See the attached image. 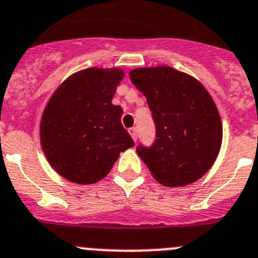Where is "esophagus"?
<instances>
[{
    "label": "esophagus",
    "mask_w": 258,
    "mask_h": 258,
    "mask_svg": "<svg viewBox=\"0 0 258 258\" xmlns=\"http://www.w3.org/2000/svg\"><path fill=\"white\" fill-rule=\"evenodd\" d=\"M129 133H131L132 138H133L134 141H137V138H138V131H137V127H131V129H129Z\"/></svg>",
    "instance_id": "obj_1"
}]
</instances>
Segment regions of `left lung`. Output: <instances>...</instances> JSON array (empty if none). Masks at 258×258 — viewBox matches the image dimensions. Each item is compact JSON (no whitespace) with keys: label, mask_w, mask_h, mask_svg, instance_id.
Listing matches in <instances>:
<instances>
[{"label":"left lung","mask_w":258,"mask_h":258,"mask_svg":"<svg viewBox=\"0 0 258 258\" xmlns=\"http://www.w3.org/2000/svg\"><path fill=\"white\" fill-rule=\"evenodd\" d=\"M146 96L156 127L151 146L137 153L153 178L166 186H183L209 171L220 151L223 126L206 88L193 77L169 66L131 72Z\"/></svg>","instance_id":"1"}]
</instances>
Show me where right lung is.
<instances>
[{
  "label": "right lung",
  "instance_id": "add662e5",
  "mask_svg": "<svg viewBox=\"0 0 258 258\" xmlns=\"http://www.w3.org/2000/svg\"><path fill=\"white\" fill-rule=\"evenodd\" d=\"M124 73L86 69L53 93L41 121V143L56 171L77 184L105 178L120 152L134 146L112 97Z\"/></svg>",
  "mask_w": 258,
  "mask_h": 258
}]
</instances>
